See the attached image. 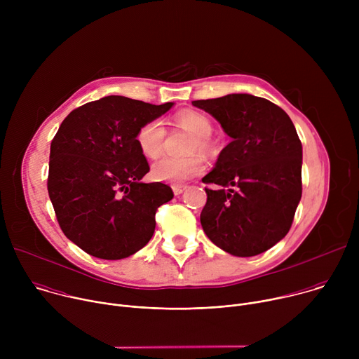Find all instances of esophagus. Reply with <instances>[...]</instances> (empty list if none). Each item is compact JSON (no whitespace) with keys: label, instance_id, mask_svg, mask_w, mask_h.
<instances>
[{"label":"esophagus","instance_id":"34e87169","mask_svg":"<svg viewBox=\"0 0 359 359\" xmlns=\"http://www.w3.org/2000/svg\"><path fill=\"white\" fill-rule=\"evenodd\" d=\"M172 189H173V193H175L176 196H179V194H182V193L187 189V186H186V184H173Z\"/></svg>","mask_w":359,"mask_h":359}]
</instances>
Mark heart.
I'll return each mask as SVG.
<instances>
[{
    "mask_svg": "<svg viewBox=\"0 0 359 359\" xmlns=\"http://www.w3.org/2000/svg\"><path fill=\"white\" fill-rule=\"evenodd\" d=\"M177 125L190 132L193 137L189 143V151H201L209 153L212 150L210 133H212V122L210 119L196 111H183L176 118ZM136 143L143 156L147 159H156L165 144L166 139V128L161 119H151L140 125L136 132ZM204 170V159L198 153L184 158H173L163 156L151 165V176L156 180L170 182V183H182L189 180Z\"/></svg>",
    "mask_w": 359,
    "mask_h": 359,
    "instance_id": "obj_1",
    "label": "heart"
}]
</instances>
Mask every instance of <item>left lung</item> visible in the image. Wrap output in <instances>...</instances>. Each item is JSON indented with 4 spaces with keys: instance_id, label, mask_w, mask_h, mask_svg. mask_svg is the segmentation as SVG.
<instances>
[{
    "instance_id": "left-lung-1",
    "label": "left lung",
    "mask_w": 359,
    "mask_h": 359,
    "mask_svg": "<svg viewBox=\"0 0 359 359\" xmlns=\"http://www.w3.org/2000/svg\"><path fill=\"white\" fill-rule=\"evenodd\" d=\"M191 104L213 115L231 137L203 177L204 233L222 250L251 257L291 229L302 193V146L290 116L273 102L231 93ZM229 187V189L225 187Z\"/></svg>"
}]
</instances>
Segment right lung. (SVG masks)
Here are the masks:
<instances>
[{"mask_svg": "<svg viewBox=\"0 0 359 359\" xmlns=\"http://www.w3.org/2000/svg\"><path fill=\"white\" fill-rule=\"evenodd\" d=\"M172 105L105 96L74 109L50 142L46 186L57 220L93 257H129L155 233L156 212L173 190L140 180L150 168L135 136Z\"/></svg>", "mask_w": 359, "mask_h": 359, "instance_id": "right-lung-1", "label": "right lung"}]
</instances>
